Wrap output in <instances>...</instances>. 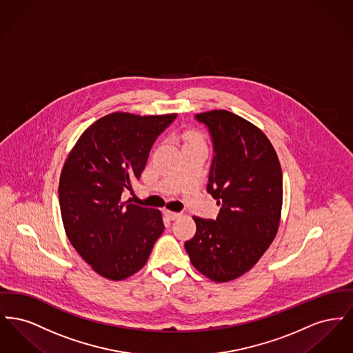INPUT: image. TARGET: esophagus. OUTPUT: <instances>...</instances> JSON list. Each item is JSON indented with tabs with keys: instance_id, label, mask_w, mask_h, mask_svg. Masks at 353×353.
I'll list each match as a JSON object with an SVG mask.
<instances>
[{
	"instance_id": "obj_1",
	"label": "esophagus",
	"mask_w": 353,
	"mask_h": 353,
	"mask_svg": "<svg viewBox=\"0 0 353 353\" xmlns=\"http://www.w3.org/2000/svg\"><path fill=\"white\" fill-rule=\"evenodd\" d=\"M165 216H167L169 219H179V217L181 216V213H177V212H170V210H165Z\"/></svg>"
}]
</instances>
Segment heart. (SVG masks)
Masks as SVG:
<instances>
[{
  "instance_id": "1",
  "label": "heart",
  "mask_w": 353,
  "mask_h": 353,
  "mask_svg": "<svg viewBox=\"0 0 353 353\" xmlns=\"http://www.w3.org/2000/svg\"><path fill=\"white\" fill-rule=\"evenodd\" d=\"M192 141H199L196 137H192Z\"/></svg>"
}]
</instances>
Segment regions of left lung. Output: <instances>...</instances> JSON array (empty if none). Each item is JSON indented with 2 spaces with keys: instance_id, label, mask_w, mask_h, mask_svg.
<instances>
[{
  "instance_id": "obj_1",
  "label": "left lung",
  "mask_w": 353,
  "mask_h": 353,
  "mask_svg": "<svg viewBox=\"0 0 353 353\" xmlns=\"http://www.w3.org/2000/svg\"><path fill=\"white\" fill-rule=\"evenodd\" d=\"M194 119L212 139L206 190L221 209L216 219L193 217L197 232L185 249L205 276L228 282L252 269L276 235L283 201L282 169L269 139L250 121L225 110Z\"/></svg>"
}]
</instances>
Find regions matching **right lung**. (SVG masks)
Returning a JSON list of instances; mask_svg holds the SVG:
<instances>
[{
    "instance_id": "obj_1",
    "label": "right lung",
    "mask_w": 353,
    "mask_h": 353,
    "mask_svg": "<svg viewBox=\"0 0 353 353\" xmlns=\"http://www.w3.org/2000/svg\"><path fill=\"white\" fill-rule=\"evenodd\" d=\"M177 114H110L90 125L63 165L59 206L74 249L99 275L121 281L141 269L164 232L157 209L121 201L145 168L156 139Z\"/></svg>"
}]
</instances>
